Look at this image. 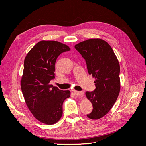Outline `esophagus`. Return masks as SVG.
I'll list each match as a JSON object with an SVG mask.
<instances>
[{"mask_svg": "<svg viewBox=\"0 0 146 146\" xmlns=\"http://www.w3.org/2000/svg\"><path fill=\"white\" fill-rule=\"evenodd\" d=\"M74 93L76 96H82L83 94V91H74Z\"/></svg>", "mask_w": 146, "mask_h": 146, "instance_id": "esophagus-1", "label": "esophagus"}]
</instances>
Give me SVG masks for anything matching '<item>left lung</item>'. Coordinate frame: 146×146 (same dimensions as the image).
Returning a JSON list of instances; mask_svg holds the SVG:
<instances>
[{
	"label": "left lung",
	"instance_id": "obj_1",
	"mask_svg": "<svg viewBox=\"0 0 146 146\" xmlns=\"http://www.w3.org/2000/svg\"><path fill=\"white\" fill-rule=\"evenodd\" d=\"M85 60L88 72L95 78L96 89L85 95L93 109L87 117L97 120L106 115L117 99L121 89L120 65L109 44L99 38H92L75 46Z\"/></svg>",
	"mask_w": 146,
	"mask_h": 146
}]
</instances>
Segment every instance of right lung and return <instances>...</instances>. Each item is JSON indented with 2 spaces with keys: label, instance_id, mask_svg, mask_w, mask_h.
<instances>
[{
  "label": "right lung",
  "instance_id": "obj_1",
  "mask_svg": "<svg viewBox=\"0 0 146 146\" xmlns=\"http://www.w3.org/2000/svg\"><path fill=\"white\" fill-rule=\"evenodd\" d=\"M55 41H41L26 55L21 88L25 104L37 120L47 125L56 123L63 115V104L70 92L49 83L55 78V64L61 53L70 50Z\"/></svg>",
  "mask_w": 146,
  "mask_h": 146
}]
</instances>
